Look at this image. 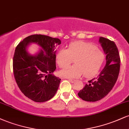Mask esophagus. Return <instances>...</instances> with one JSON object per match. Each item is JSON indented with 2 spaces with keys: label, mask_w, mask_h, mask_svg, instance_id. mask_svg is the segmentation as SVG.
Wrapping results in <instances>:
<instances>
[{
  "label": "esophagus",
  "mask_w": 129,
  "mask_h": 129,
  "mask_svg": "<svg viewBox=\"0 0 129 129\" xmlns=\"http://www.w3.org/2000/svg\"><path fill=\"white\" fill-rule=\"evenodd\" d=\"M69 81L70 82H71L72 83H73V82H75V81H76V80L75 79H69Z\"/></svg>",
  "instance_id": "esophagus-1"
}]
</instances>
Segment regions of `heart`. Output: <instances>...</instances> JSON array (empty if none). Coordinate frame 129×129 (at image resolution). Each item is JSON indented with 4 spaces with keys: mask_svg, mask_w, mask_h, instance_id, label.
<instances>
[{
    "mask_svg": "<svg viewBox=\"0 0 129 129\" xmlns=\"http://www.w3.org/2000/svg\"><path fill=\"white\" fill-rule=\"evenodd\" d=\"M103 53L91 43L75 42L70 44L67 49H60L56 55V63L62 69L73 62L75 64L60 72L62 76L67 78H79L84 74L87 78L98 73L103 65Z\"/></svg>",
    "mask_w": 129,
    "mask_h": 129,
    "instance_id": "obj_1",
    "label": "heart"
}]
</instances>
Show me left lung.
I'll use <instances>...</instances> for the list:
<instances>
[{"label": "left lung", "mask_w": 129, "mask_h": 129, "mask_svg": "<svg viewBox=\"0 0 129 129\" xmlns=\"http://www.w3.org/2000/svg\"><path fill=\"white\" fill-rule=\"evenodd\" d=\"M99 42L106 54V63L97 78L88 81L78 93L85 101L95 102L107 96L116 83L120 70V57L115 43L103 37Z\"/></svg>", "instance_id": "1"}]
</instances>
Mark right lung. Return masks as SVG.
Returning <instances> with one entry per match:
<instances>
[{
  "mask_svg": "<svg viewBox=\"0 0 129 129\" xmlns=\"http://www.w3.org/2000/svg\"><path fill=\"white\" fill-rule=\"evenodd\" d=\"M31 43L41 48L35 55L27 48ZM61 41L41 35L26 37L16 47L13 57V72L16 83L24 95L35 102L43 103L55 95L60 79L53 75L56 67V48Z\"/></svg>",
  "mask_w": 129,
  "mask_h": 129,
  "instance_id": "1",
  "label": "right lung"
}]
</instances>
